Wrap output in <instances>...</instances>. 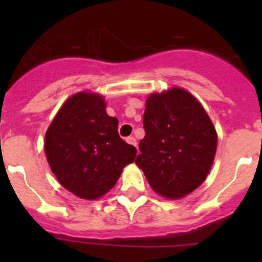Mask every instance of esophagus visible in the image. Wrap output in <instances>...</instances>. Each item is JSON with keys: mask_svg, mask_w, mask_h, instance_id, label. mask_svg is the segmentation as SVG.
<instances>
[{"mask_svg": "<svg viewBox=\"0 0 262 262\" xmlns=\"http://www.w3.org/2000/svg\"><path fill=\"white\" fill-rule=\"evenodd\" d=\"M126 142H128L129 144H132V146L137 147V139L134 138V137H128V138H126Z\"/></svg>", "mask_w": 262, "mask_h": 262, "instance_id": "obj_1", "label": "esophagus"}]
</instances>
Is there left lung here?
Instances as JSON below:
<instances>
[{
    "label": "left lung",
    "mask_w": 262,
    "mask_h": 262,
    "mask_svg": "<svg viewBox=\"0 0 262 262\" xmlns=\"http://www.w3.org/2000/svg\"><path fill=\"white\" fill-rule=\"evenodd\" d=\"M146 136L136 163L157 194L179 199L204 182L216 150V132L199 101L173 87L152 94L143 115Z\"/></svg>",
    "instance_id": "8db88e82"
}]
</instances>
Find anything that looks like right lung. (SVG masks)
Instances as JSON below:
<instances>
[{"label":"right lung","mask_w":262,"mask_h":262,"mask_svg":"<svg viewBox=\"0 0 262 262\" xmlns=\"http://www.w3.org/2000/svg\"><path fill=\"white\" fill-rule=\"evenodd\" d=\"M47 160L58 181L78 198L106 194L137 149L119 137L118 119L109 116L104 97L92 92L71 96L46 134Z\"/></svg>","instance_id":"obj_1"}]
</instances>
